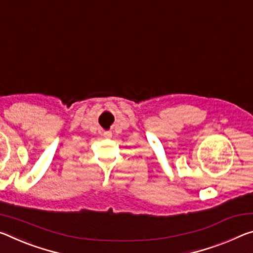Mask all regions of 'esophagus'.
Masks as SVG:
<instances>
[{"label":"esophagus","instance_id":"obj_1","mask_svg":"<svg viewBox=\"0 0 253 253\" xmlns=\"http://www.w3.org/2000/svg\"><path fill=\"white\" fill-rule=\"evenodd\" d=\"M105 137H111V133H109V131H108V133H105Z\"/></svg>","mask_w":253,"mask_h":253}]
</instances>
